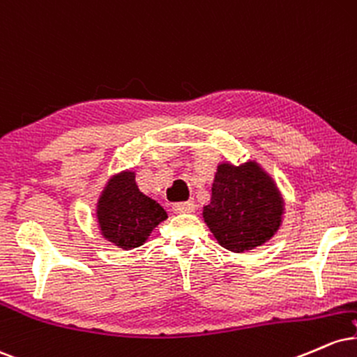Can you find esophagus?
I'll return each instance as SVG.
<instances>
[{
    "instance_id": "esophagus-1",
    "label": "esophagus",
    "mask_w": 357,
    "mask_h": 357,
    "mask_svg": "<svg viewBox=\"0 0 357 357\" xmlns=\"http://www.w3.org/2000/svg\"><path fill=\"white\" fill-rule=\"evenodd\" d=\"M174 211L177 213H190L195 211L194 200H187V202H178L174 205Z\"/></svg>"
}]
</instances>
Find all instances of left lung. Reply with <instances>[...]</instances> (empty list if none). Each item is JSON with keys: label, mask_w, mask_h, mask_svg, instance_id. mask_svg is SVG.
Returning <instances> with one entry per match:
<instances>
[{"label": "left lung", "mask_w": 357, "mask_h": 357, "mask_svg": "<svg viewBox=\"0 0 357 357\" xmlns=\"http://www.w3.org/2000/svg\"><path fill=\"white\" fill-rule=\"evenodd\" d=\"M282 211L274 180L257 163H222L212 183L211 204L204 207V220L222 247L245 252L278 232Z\"/></svg>", "instance_id": "1"}]
</instances>
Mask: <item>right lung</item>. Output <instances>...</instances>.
I'll return each mask as SVG.
<instances>
[{"instance_id": "add662e5", "label": "right lung", "mask_w": 357, "mask_h": 357, "mask_svg": "<svg viewBox=\"0 0 357 357\" xmlns=\"http://www.w3.org/2000/svg\"><path fill=\"white\" fill-rule=\"evenodd\" d=\"M102 236L121 249L144 245L152 230L167 219L157 200L140 192L133 172H121L107 183L96 208Z\"/></svg>"}]
</instances>
